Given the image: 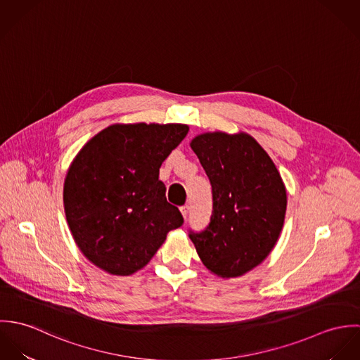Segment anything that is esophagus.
I'll return each instance as SVG.
<instances>
[{"label":"esophagus","instance_id":"esophagus-1","mask_svg":"<svg viewBox=\"0 0 360 360\" xmlns=\"http://www.w3.org/2000/svg\"><path fill=\"white\" fill-rule=\"evenodd\" d=\"M188 210H190V206L184 205L180 207V212H181V214H183V217L184 219H187V216H188Z\"/></svg>","mask_w":360,"mask_h":360}]
</instances>
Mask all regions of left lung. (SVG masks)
Here are the masks:
<instances>
[{
    "instance_id": "left-lung-1",
    "label": "left lung",
    "mask_w": 360,
    "mask_h": 360,
    "mask_svg": "<svg viewBox=\"0 0 360 360\" xmlns=\"http://www.w3.org/2000/svg\"><path fill=\"white\" fill-rule=\"evenodd\" d=\"M190 147L212 184L213 212L205 231L190 234L206 269L221 278L259 266L281 233L287 190L274 162L248 133L206 131Z\"/></svg>"
}]
</instances>
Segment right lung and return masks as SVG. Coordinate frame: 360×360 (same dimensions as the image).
Here are the masks:
<instances>
[{"label": "right lung", "instance_id": "add662e5", "mask_svg": "<svg viewBox=\"0 0 360 360\" xmlns=\"http://www.w3.org/2000/svg\"><path fill=\"white\" fill-rule=\"evenodd\" d=\"M187 133L180 123H115L72 160L63 183L66 220L82 254L108 274L141 270L183 224L166 201L159 167Z\"/></svg>", "mask_w": 360, "mask_h": 360}]
</instances>
